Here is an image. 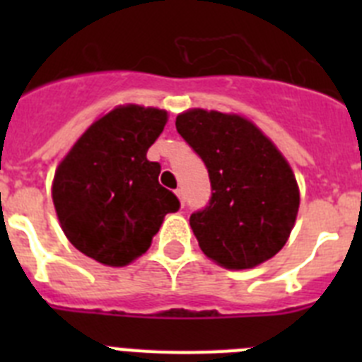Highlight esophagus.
Here are the masks:
<instances>
[{"label":"esophagus","instance_id":"esophagus-1","mask_svg":"<svg viewBox=\"0 0 362 362\" xmlns=\"http://www.w3.org/2000/svg\"><path fill=\"white\" fill-rule=\"evenodd\" d=\"M175 196H177L179 201H181V206H185V192H183V188H177V190H175Z\"/></svg>","mask_w":362,"mask_h":362}]
</instances>
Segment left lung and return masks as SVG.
<instances>
[{"mask_svg":"<svg viewBox=\"0 0 362 362\" xmlns=\"http://www.w3.org/2000/svg\"><path fill=\"white\" fill-rule=\"evenodd\" d=\"M175 129L209 170L212 197L190 216L204 255L230 270L274 257L299 210L297 181L276 145L250 121L214 110L179 114Z\"/></svg>","mask_w":362,"mask_h":362,"instance_id":"8db88e82","label":"left lung"}]
</instances>
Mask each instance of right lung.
<instances>
[{"mask_svg":"<svg viewBox=\"0 0 362 362\" xmlns=\"http://www.w3.org/2000/svg\"><path fill=\"white\" fill-rule=\"evenodd\" d=\"M166 112L117 107L95 121L57 166L52 199L69 241L86 257L124 267L148 250L163 217L179 210L146 152Z\"/></svg>","mask_w":362,"mask_h":362,"instance_id":"1","label":"right lung"}]
</instances>
